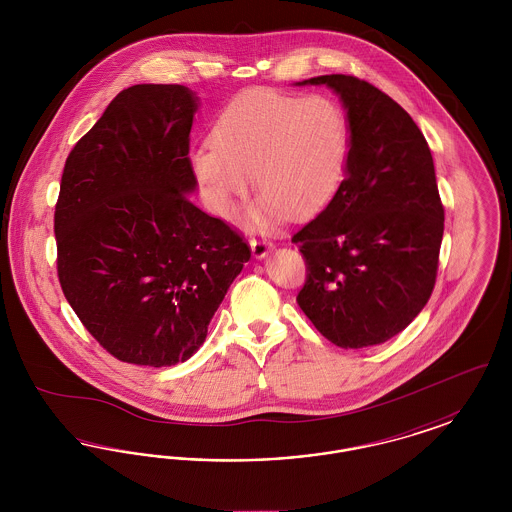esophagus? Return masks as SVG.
<instances>
[{
	"label": "esophagus",
	"mask_w": 512,
	"mask_h": 512,
	"mask_svg": "<svg viewBox=\"0 0 512 512\" xmlns=\"http://www.w3.org/2000/svg\"><path fill=\"white\" fill-rule=\"evenodd\" d=\"M272 249V244L267 240H251V253L255 259H265Z\"/></svg>",
	"instance_id": "obj_1"
}]
</instances>
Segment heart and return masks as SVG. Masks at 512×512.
I'll list each match as a JSON object with an SVG mask.
<instances>
[{"instance_id":"heart-1","label":"heart","mask_w":512,"mask_h":512,"mask_svg":"<svg viewBox=\"0 0 512 512\" xmlns=\"http://www.w3.org/2000/svg\"><path fill=\"white\" fill-rule=\"evenodd\" d=\"M349 146V119L340 101L253 88L226 103L213 142L197 144L190 165L220 217H228L247 194L253 172L261 195L247 224L268 230L290 213L313 215L334 197Z\"/></svg>"}]
</instances>
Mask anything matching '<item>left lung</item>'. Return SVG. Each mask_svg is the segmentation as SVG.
Masks as SVG:
<instances>
[{
  "label": "left lung",
  "mask_w": 512,
  "mask_h": 512,
  "mask_svg": "<svg viewBox=\"0 0 512 512\" xmlns=\"http://www.w3.org/2000/svg\"><path fill=\"white\" fill-rule=\"evenodd\" d=\"M322 84L340 98L351 146L338 192L292 238L307 261L297 303L326 340L361 349L397 336L428 303L443 205L430 147L411 115L355 76L295 82Z\"/></svg>",
  "instance_id": "8db88e82"
}]
</instances>
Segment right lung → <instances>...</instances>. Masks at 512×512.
<instances>
[{
    "label": "right lung",
    "mask_w": 512,
    "mask_h": 512,
    "mask_svg": "<svg viewBox=\"0 0 512 512\" xmlns=\"http://www.w3.org/2000/svg\"><path fill=\"white\" fill-rule=\"evenodd\" d=\"M197 101L180 84L130 86L65 163L59 282L86 330L122 363L188 361L251 257L240 234L188 197Z\"/></svg>",
    "instance_id": "1"
}]
</instances>
